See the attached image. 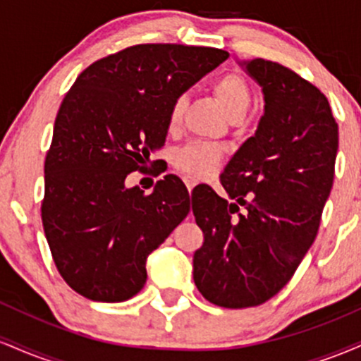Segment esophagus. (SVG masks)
I'll use <instances>...</instances> for the list:
<instances>
[{"label": "esophagus", "mask_w": 361, "mask_h": 361, "mask_svg": "<svg viewBox=\"0 0 361 361\" xmlns=\"http://www.w3.org/2000/svg\"><path fill=\"white\" fill-rule=\"evenodd\" d=\"M185 185H186V188H188V192H192V190L195 188V185H197V180H193V178L186 176L185 178Z\"/></svg>", "instance_id": "esophagus-1"}]
</instances>
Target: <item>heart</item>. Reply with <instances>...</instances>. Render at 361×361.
<instances>
[{"label": "heart", "mask_w": 361, "mask_h": 361, "mask_svg": "<svg viewBox=\"0 0 361 361\" xmlns=\"http://www.w3.org/2000/svg\"><path fill=\"white\" fill-rule=\"evenodd\" d=\"M210 90L215 94L221 105L233 120L241 118L251 105V86L243 74L229 71L215 78L210 85ZM186 102L183 97L176 98L169 109L168 123L171 130L180 127L183 120ZM224 156L221 146L210 142H200L195 140L178 149L173 156V164L190 176H207L219 166Z\"/></svg>", "instance_id": "b5f03b06"}]
</instances>
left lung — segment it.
Listing matches in <instances>:
<instances>
[{
  "instance_id": "8db88e82",
  "label": "left lung",
  "mask_w": 361,
  "mask_h": 361,
  "mask_svg": "<svg viewBox=\"0 0 361 361\" xmlns=\"http://www.w3.org/2000/svg\"><path fill=\"white\" fill-rule=\"evenodd\" d=\"M239 64L263 90L264 114L221 176L233 202L209 188L193 207L204 231L195 285L227 309L263 304L292 279L317 235L338 152V123L316 86L279 62Z\"/></svg>"
}]
</instances>
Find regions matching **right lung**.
Here are the masks:
<instances>
[{"label": "right lung", "instance_id": "1", "mask_svg": "<svg viewBox=\"0 0 361 361\" xmlns=\"http://www.w3.org/2000/svg\"><path fill=\"white\" fill-rule=\"evenodd\" d=\"M222 49L139 44L93 62L61 103L45 156L42 226L54 263L74 292L123 302L146 283V259L188 215L185 185L159 180L144 195L127 188L164 146L168 115Z\"/></svg>", "mask_w": 361, "mask_h": 361}]
</instances>
